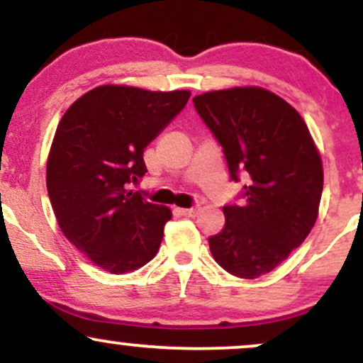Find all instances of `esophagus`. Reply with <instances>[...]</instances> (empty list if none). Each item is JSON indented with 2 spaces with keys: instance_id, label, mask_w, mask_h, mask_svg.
Here are the masks:
<instances>
[{
  "instance_id": "obj_1",
  "label": "esophagus",
  "mask_w": 363,
  "mask_h": 363,
  "mask_svg": "<svg viewBox=\"0 0 363 363\" xmlns=\"http://www.w3.org/2000/svg\"><path fill=\"white\" fill-rule=\"evenodd\" d=\"M181 211H182V215H186V216H196L199 211V206H191V208H186V210H181Z\"/></svg>"
}]
</instances>
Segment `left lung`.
Here are the masks:
<instances>
[{
    "instance_id": "obj_1",
    "label": "left lung",
    "mask_w": 363,
    "mask_h": 363,
    "mask_svg": "<svg viewBox=\"0 0 363 363\" xmlns=\"http://www.w3.org/2000/svg\"><path fill=\"white\" fill-rule=\"evenodd\" d=\"M196 112L223 148L240 203L208 237L215 261L234 277L269 273L309 235L323 194V164L306 123L278 95L257 86L208 91Z\"/></svg>"
}]
</instances>
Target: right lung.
Masks as SVG:
<instances>
[{"label":"right lung","instance_id":"add662e5","mask_svg":"<svg viewBox=\"0 0 363 363\" xmlns=\"http://www.w3.org/2000/svg\"><path fill=\"white\" fill-rule=\"evenodd\" d=\"M186 90L104 85L65 112L48 158V193L57 223L106 272L138 269L155 257L169 208L129 186L147 172L145 148L186 107Z\"/></svg>","mask_w":363,"mask_h":363}]
</instances>
